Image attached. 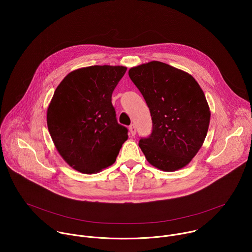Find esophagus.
<instances>
[{"label":"esophagus","mask_w":252,"mask_h":252,"mask_svg":"<svg viewBox=\"0 0 252 252\" xmlns=\"http://www.w3.org/2000/svg\"><path fill=\"white\" fill-rule=\"evenodd\" d=\"M128 129H129V132H130L131 135H135V133H136V128H135V126H134V125H130L129 127H128Z\"/></svg>","instance_id":"34e87169"}]
</instances>
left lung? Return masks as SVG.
Returning <instances> with one entry per match:
<instances>
[{"mask_svg":"<svg viewBox=\"0 0 252 252\" xmlns=\"http://www.w3.org/2000/svg\"><path fill=\"white\" fill-rule=\"evenodd\" d=\"M128 76L145 98L153 121L138 146L154 166L174 171L186 166L201 148L210 112L197 82L188 73L161 62L143 63Z\"/></svg>","mask_w":252,"mask_h":252,"instance_id":"1","label":"left lung"}]
</instances>
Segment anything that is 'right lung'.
I'll return each instance as SVG.
<instances>
[{
  "mask_svg": "<svg viewBox=\"0 0 252 252\" xmlns=\"http://www.w3.org/2000/svg\"><path fill=\"white\" fill-rule=\"evenodd\" d=\"M126 67L92 65L69 73L58 86L47 123L62 158L73 168L94 173L112 165L127 139L117 121L112 94Z\"/></svg>",
  "mask_w": 252,
  "mask_h": 252,
  "instance_id": "right-lung-1",
  "label": "right lung"
}]
</instances>
